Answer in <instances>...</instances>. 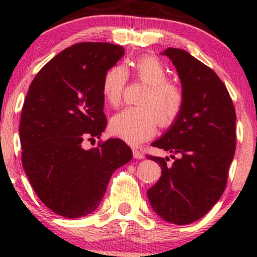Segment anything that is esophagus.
Segmentation results:
<instances>
[{
  "label": "esophagus",
  "mask_w": 257,
  "mask_h": 257,
  "mask_svg": "<svg viewBox=\"0 0 257 257\" xmlns=\"http://www.w3.org/2000/svg\"><path fill=\"white\" fill-rule=\"evenodd\" d=\"M133 156H134V158H137V159H143L144 157H145V155H144L141 151H139V150H137V149H133Z\"/></svg>",
  "instance_id": "34e87169"
}]
</instances>
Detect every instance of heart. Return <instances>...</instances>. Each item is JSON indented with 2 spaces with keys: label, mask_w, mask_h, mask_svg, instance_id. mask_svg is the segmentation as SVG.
<instances>
[{
  "label": "heart",
  "mask_w": 257,
  "mask_h": 257,
  "mask_svg": "<svg viewBox=\"0 0 257 257\" xmlns=\"http://www.w3.org/2000/svg\"><path fill=\"white\" fill-rule=\"evenodd\" d=\"M132 72L146 89L138 99L137 107L126 108L111 119V131L128 144L138 145L152 137L157 129L168 128L179 118L184 108V91L178 84L168 81V70L155 55H145L131 64ZM128 81L126 70L114 65L105 72L101 82L102 95L112 107L122 102Z\"/></svg>",
  "instance_id": "obj_1"
}]
</instances>
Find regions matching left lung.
Segmentation results:
<instances>
[{
    "mask_svg": "<svg viewBox=\"0 0 257 257\" xmlns=\"http://www.w3.org/2000/svg\"><path fill=\"white\" fill-rule=\"evenodd\" d=\"M181 79L184 108L169 131L152 146L169 158L146 156L162 168L147 191L159 216L175 225L199 220L222 196L235 152V110L226 85L209 66L178 48L163 52Z\"/></svg>",
    "mask_w": 257,
    "mask_h": 257,
    "instance_id": "obj_1",
    "label": "left lung"
}]
</instances>
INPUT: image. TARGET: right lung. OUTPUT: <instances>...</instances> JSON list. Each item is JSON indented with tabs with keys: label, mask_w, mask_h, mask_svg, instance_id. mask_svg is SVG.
I'll return each mask as SVG.
<instances>
[{
	"label": "right lung",
	"mask_w": 257,
	"mask_h": 257,
	"mask_svg": "<svg viewBox=\"0 0 257 257\" xmlns=\"http://www.w3.org/2000/svg\"><path fill=\"white\" fill-rule=\"evenodd\" d=\"M124 54L104 42L76 43L49 60L29 87L20 117L22 163L37 197L60 216L93 213L111 175L133 158L120 139L84 150L100 139L107 119L101 82Z\"/></svg>",
	"instance_id": "1"
}]
</instances>
